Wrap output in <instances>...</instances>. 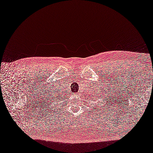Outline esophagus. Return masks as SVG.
I'll list each match as a JSON object with an SVG mask.
<instances>
[{
	"mask_svg": "<svg viewBox=\"0 0 153 153\" xmlns=\"http://www.w3.org/2000/svg\"><path fill=\"white\" fill-rule=\"evenodd\" d=\"M74 96H76V97H78V96H79V94H77V93H76V94H74Z\"/></svg>",
	"mask_w": 153,
	"mask_h": 153,
	"instance_id": "esophagus-1",
	"label": "esophagus"
}]
</instances>
